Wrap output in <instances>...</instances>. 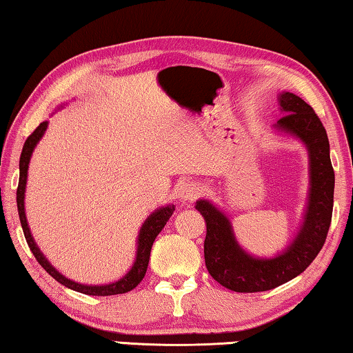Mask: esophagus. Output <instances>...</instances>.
Segmentation results:
<instances>
[{
  "label": "esophagus",
  "mask_w": 353,
  "mask_h": 353,
  "mask_svg": "<svg viewBox=\"0 0 353 353\" xmlns=\"http://www.w3.org/2000/svg\"><path fill=\"white\" fill-rule=\"evenodd\" d=\"M202 193V187L199 182L196 181H188L183 182L181 190H179V194L183 201H193L196 198H199V194Z\"/></svg>",
  "instance_id": "esophagus-1"
}]
</instances>
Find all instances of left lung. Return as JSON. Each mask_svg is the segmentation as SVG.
Segmentation results:
<instances>
[{"label":"left lung","instance_id":"left-lung-1","mask_svg":"<svg viewBox=\"0 0 353 353\" xmlns=\"http://www.w3.org/2000/svg\"><path fill=\"white\" fill-rule=\"evenodd\" d=\"M280 107L285 115L279 119L276 128L305 143L312 171L305 223L294 243L276 259H254L236 244L224 213L207 201L196 202V210L207 224L204 241L207 270L218 283L236 292L268 291L297 277L319 254L330 229L334 172L324 124L312 105L294 93L280 94Z\"/></svg>","mask_w":353,"mask_h":353}]
</instances>
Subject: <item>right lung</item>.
<instances>
[{"instance_id": "obj_1", "label": "right lung", "mask_w": 353, "mask_h": 353, "mask_svg": "<svg viewBox=\"0 0 353 353\" xmlns=\"http://www.w3.org/2000/svg\"><path fill=\"white\" fill-rule=\"evenodd\" d=\"M46 128H48V121H43L39 124L37 129H35L34 132L26 139L25 145H23L21 155H20V181H19V188H17V207H19L21 229H23V234H25L29 249L32 250L35 260L40 263V266L43 268V270L50 274L51 277H54L59 283L65 285L67 288L74 290L77 292H82V294L113 296V294H123V292L134 290L135 286L141 282L143 277H145L146 270H148V263H149V255H151L152 243L155 241V238H157L160 232H162L166 223H168V219L171 218L172 212H174V205L160 208V210L152 213L151 216L146 219V223L143 224L140 235H139V248H137V259H135L132 270H130L123 279H119L118 282L110 283V285H104V286H88V285L76 283V282H73V280H68L67 277H63L61 272H57L54 268L50 265V261L45 259L43 254L40 252V249L37 248V244H35L31 232H29V227L26 223V214H25V190H26L29 159H31L34 148L39 143V140L41 139V135L45 134Z\"/></svg>"}]
</instances>
